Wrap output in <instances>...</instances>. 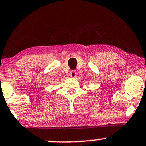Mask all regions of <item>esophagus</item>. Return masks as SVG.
<instances>
[{"label":"esophagus","mask_w":146,"mask_h":146,"mask_svg":"<svg viewBox=\"0 0 146 146\" xmlns=\"http://www.w3.org/2000/svg\"><path fill=\"white\" fill-rule=\"evenodd\" d=\"M70 76L71 78H76L77 76V73L76 70H71L70 73Z\"/></svg>","instance_id":"obj_1"}]
</instances>
